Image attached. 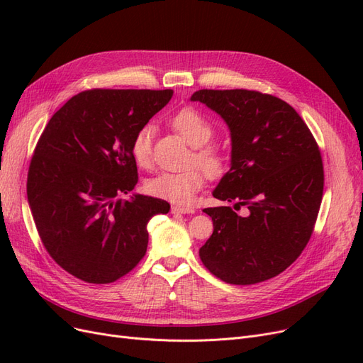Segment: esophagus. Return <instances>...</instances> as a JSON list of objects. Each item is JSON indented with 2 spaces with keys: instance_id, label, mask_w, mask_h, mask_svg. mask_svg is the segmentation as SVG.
Returning <instances> with one entry per match:
<instances>
[{
  "instance_id": "esophagus-1",
  "label": "esophagus",
  "mask_w": 363,
  "mask_h": 363,
  "mask_svg": "<svg viewBox=\"0 0 363 363\" xmlns=\"http://www.w3.org/2000/svg\"><path fill=\"white\" fill-rule=\"evenodd\" d=\"M172 213H194L195 211L192 207H183V206H172L171 207Z\"/></svg>"
}]
</instances>
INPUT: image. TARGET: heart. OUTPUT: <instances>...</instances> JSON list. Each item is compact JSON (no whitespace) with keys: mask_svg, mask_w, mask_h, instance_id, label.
Masks as SVG:
<instances>
[{"mask_svg":"<svg viewBox=\"0 0 363 363\" xmlns=\"http://www.w3.org/2000/svg\"><path fill=\"white\" fill-rule=\"evenodd\" d=\"M174 131L194 147L191 163L201 166L208 177H218L225 169V156L223 150L208 144L213 136V128L199 112L192 108H182L171 121ZM130 155L139 168H150L152 163V128L142 127L131 139ZM204 173L198 167L180 172H159L145 182V189L152 196L168 200L175 204H189L196 192L203 189Z\"/></svg>","mask_w":363,"mask_h":363,"instance_id":"b5f03b06","label":"heart"}]
</instances>
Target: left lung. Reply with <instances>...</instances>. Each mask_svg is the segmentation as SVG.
Masks as SVG:
<instances>
[{"label":"left lung","instance_id":"left-lung-1","mask_svg":"<svg viewBox=\"0 0 363 363\" xmlns=\"http://www.w3.org/2000/svg\"><path fill=\"white\" fill-rule=\"evenodd\" d=\"M221 116L232 136V167L213 196L247 206L207 207L213 233L200 259L230 284H255L279 276L309 242L323 200L320 148L295 108L280 98L247 89L196 91Z\"/></svg>","mask_w":363,"mask_h":363}]
</instances>
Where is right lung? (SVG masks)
Here are the masks:
<instances>
[{"instance_id":"obj_1","label":"right lung","mask_w":363,"mask_h":363,"mask_svg":"<svg viewBox=\"0 0 363 363\" xmlns=\"http://www.w3.org/2000/svg\"><path fill=\"white\" fill-rule=\"evenodd\" d=\"M172 96L171 89H92L52 115L31 157L27 196L48 255L71 276L106 284L145 256L147 224L169 204L135 194L131 139Z\"/></svg>"}]
</instances>
